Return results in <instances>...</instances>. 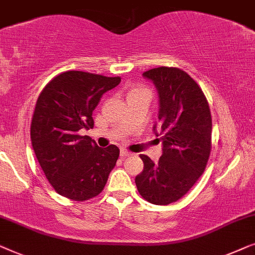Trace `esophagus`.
<instances>
[{
	"instance_id": "34e87169",
	"label": "esophagus",
	"mask_w": 255,
	"mask_h": 255,
	"mask_svg": "<svg viewBox=\"0 0 255 255\" xmlns=\"http://www.w3.org/2000/svg\"><path fill=\"white\" fill-rule=\"evenodd\" d=\"M132 153L131 152H129V151H127V150H125V149H123L120 151V156H121V158H125V157H128V156H131Z\"/></svg>"
}]
</instances>
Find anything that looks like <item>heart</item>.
I'll list each match as a JSON object with an SVG mask.
<instances>
[{"label": "heart", "instance_id": "1", "mask_svg": "<svg viewBox=\"0 0 255 255\" xmlns=\"http://www.w3.org/2000/svg\"><path fill=\"white\" fill-rule=\"evenodd\" d=\"M143 91H146V90L143 88H136V89H132V90L129 92V95H131V93H136V92H143Z\"/></svg>", "mask_w": 255, "mask_h": 255}]
</instances>
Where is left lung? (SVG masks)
Masks as SVG:
<instances>
[{"mask_svg": "<svg viewBox=\"0 0 255 255\" xmlns=\"http://www.w3.org/2000/svg\"><path fill=\"white\" fill-rule=\"evenodd\" d=\"M158 91L163 155L155 164L141 155L137 191L150 203L166 206L182 198L206 170L211 150V114L199 84L184 70L158 67L143 73Z\"/></svg>", "mask_w": 255, "mask_h": 255, "instance_id": "8db88e82", "label": "left lung"}]
</instances>
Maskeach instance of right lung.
<instances>
[{"label":"right lung","instance_id":"obj_1","mask_svg":"<svg viewBox=\"0 0 255 255\" xmlns=\"http://www.w3.org/2000/svg\"><path fill=\"white\" fill-rule=\"evenodd\" d=\"M120 77L84 71H64L47 83L38 97L31 123L35 157L57 194L87 201L102 193L120 150L99 148L81 129L93 127L92 112Z\"/></svg>","mask_w":255,"mask_h":255}]
</instances>
